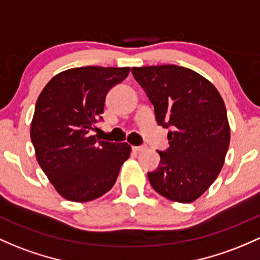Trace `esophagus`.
<instances>
[{"mask_svg": "<svg viewBox=\"0 0 260 260\" xmlns=\"http://www.w3.org/2000/svg\"><path fill=\"white\" fill-rule=\"evenodd\" d=\"M132 149L135 150V152L139 153V152H143V150L147 149V148H145L144 145H135V147H132Z\"/></svg>", "mask_w": 260, "mask_h": 260, "instance_id": "1", "label": "esophagus"}]
</instances>
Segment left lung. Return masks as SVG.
Returning a JSON list of instances; mask_svg holds the SVG:
<instances>
[{"instance_id":"8db88e82","label":"left lung","mask_w":260,"mask_h":260,"mask_svg":"<svg viewBox=\"0 0 260 260\" xmlns=\"http://www.w3.org/2000/svg\"><path fill=\"white\" fill-rule=\"evenodd\" d=\"M154 106L159 125L169 128V148L158 150L150 185L172 201L190 204L217 179L228 150L231 129L217 88L196 71L178 65L132 68Z\"/></svg>"}]
</instances>
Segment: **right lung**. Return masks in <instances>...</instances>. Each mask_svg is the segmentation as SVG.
Here are the masks:
<instances>
[{"label": "right lung", "instance_id": "add662e5", "mask_svg": "<svg viewBox=\"0 0 260 260\" xmlns=\"http://www.w3.org/2000/svg\"><path fill=\"white\" fill-rule=\"evenodd\" d=\"M129 68L84 67L59 73L39 95L30 124L38 164L64 199L87 202L112 189L131 145L91 136L106 95Z\"/></svg>", "mask_w": 260, "mask_h": 260}]
</instances>
